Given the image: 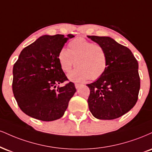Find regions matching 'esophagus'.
Listing matches in <instances>:
<instances>
[{
    "mask_svg": "<svg viewBox=\"0 0 152 152\" xmlns=\"http://www.w3.org/2000/svg\"><path fill=\"white\" fill-rule=\"evenodd\" d=\"M82 86V84H80V83H75V87H76V89H78L80 87H81Z\"/></svg>",
    "mask_w": 152,
    "mask_h": 152,
    "instance_id": "1",
    "label": "esophagus"
}]
</instances>
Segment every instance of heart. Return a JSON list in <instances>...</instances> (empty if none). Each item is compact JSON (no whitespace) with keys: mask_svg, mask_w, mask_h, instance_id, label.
<instances>
[{"mask_svg":"<svg viewBox=\"0 0 152 152\" xmlns=\"http://www.w3.org/2000/svg\"><path fill=\"white\" fill-rule=\"evenodd\" d=\"M69 49L63 47L58 51L57 59L61 70L69 72L74 64L76 68L68 74L74 82L96 80L105 74L107 68V56L102 45L94 44L82 37L72 39Z\"/></svg>","mask_w":152,"mask_h":152,"instance_id":"b5f03b06","label":"heart"}]
</instances>
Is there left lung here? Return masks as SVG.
I'll use <instances>...</instances> for the list:
<instances>
[{"label": "left lung", "instance_id": "1", "mask_svg": "<svg viewBox=\"0 0 152 152\" xmlns=\"http://www.w3.org/2000/svg\"><path fill=\"white\" fill-rule=\"evenodd\" d=\"M102 45L107 56L105 74L94 83L90 89L88 107L95 118L113 120L129 112L138 99L140 78L138 62L130 49L109 37L88 36Z\"/></svg>", "mask_w": 152, "mask_h": 152}]
</instances>
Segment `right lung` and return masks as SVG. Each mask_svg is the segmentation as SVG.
Returning <instances> with one entry per match:
<instances>
[{
  "label": "right lung",
  "mask_w": 152,
  "mask_h": 152,
  "mask_svg": "<svg viewBox=\"0 0 152 152\" xmlns=\"http://www.w3.org/2000/svg\"><path fill=\"white\" fill-rule=\"evenodd\" d=\"M74 37L71 34L43 35L20 54L12 69V91L20 108L28 116L53 121L64 114L76 89L72 82L56 87L68 80L57 54Z\"/></svg>",
  "instance_id": "add662e5"
}]
</instances>
